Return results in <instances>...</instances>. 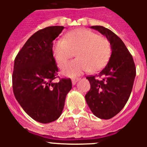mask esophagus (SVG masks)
I'll list each match as a JSON object with an SVG mask.
<instances>
[{"instance_id":"1","label":"esophagus","mask_w":147,"mask_h":147,"mask_svg":"<svg viewBox=\"0 0 147 147\" xmlns=\"http://www.w3.org/2000/svg\"><path fill=\"white\" fill-rule=\"evenodd\" d=\"M80 80V78H74V79H72V85H74L76 83V82H78Z\"/></svg>"}]
</instances>
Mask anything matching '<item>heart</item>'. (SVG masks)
Segmentation results:
<instances>
[{
	"mask_svg": "<svg viewBox=\"0 0 147 147\" xmlns=\"http://www.w3.org/2000/svg\"><path fill=\"white\" fill-rule=\"evenodd\" d=\"M53 53L61 67L76 53L77 59L68 62L62 69L63 74L74 77L88 71L102 70L110 60L112 48L107 37L90 30L80 28L67 33L65 40L55 41Z\"/></svg>",
	"mask_w": 147,
	"mask_h": 147,
	"instance_id": "obj_1",
	"label": "heart"
}]
</instances>
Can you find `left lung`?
<instances>
[{
    "instance_id": "obj_1",
    "label": "left lung",
    "mask_w": 147,
    "mask_h": 147,
    "mask_svg": "<svg viewBox=\"0 0 147 147\" xmlns=\"http://www.w3.org/2000/svg\"><path fill=\"white\" fill-rule=\"evenodd\" d=\"M90 28L108 39L112 54L98 74L86 77L90 89L85 95V100L96 117L110 119L124 108L129 99L136 75V65L123 41L111 30L101 26H93Z\"/></svg>"
}]
</instances>
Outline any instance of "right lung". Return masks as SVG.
I'll use <instances>...</instances> for the list:
<instances>
[{
  "label": "right lung",
  "mask_w": 147,
  "mask_h": 147,
  "mask_svg": "<svg viewBox=\"0 0 147 147\" xmlns=\"http://www.w3.org/2000/svg\"><path fill=\"white\" fill-rule=\"evenodd\" d=\"M64 26L46 27L28 38L15 59L12 88L23 110L42 124L56 121L62 114L65 101L72 88L71 79L58 83V67L53 55V41Z\"/></svg>",
  "instance_id": "add662e5"
}]
</instances>
